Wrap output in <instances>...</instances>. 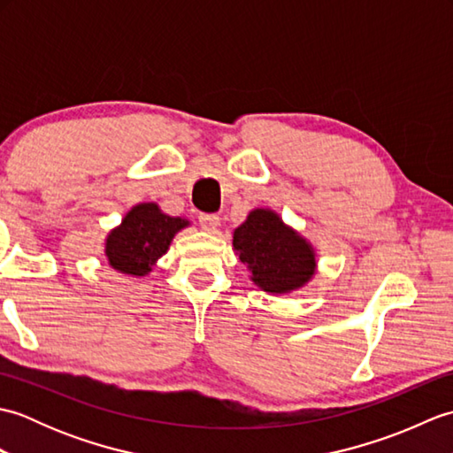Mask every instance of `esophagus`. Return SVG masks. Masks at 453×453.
Segmentation results:
<instances>
[{
    "label": "esophagus",
    "mask_w": 453,
    "mask_h": 453,
    "mask_svg": "<svg viewBox=\"0 0 453 453\" xmlns=\"http://www.w3.org/2000/svg\"><path fill=\"white\" fill-rule=\"evenodd\" d=\"M198 221L204 232H214V229L219 226V216L216 214H200Z\"/></svg>",
    "instance_id": "esophagus-1"
}]
</instances>
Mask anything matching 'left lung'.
Returning a JSON list of instances; mask_svg holds the SVG:
<instances>
[{
  "label": "left lung",
  "mask_w": 453,
  "mask_h": 453,
  "mask_svg": "<svg viewBox=\"0 0 453 453\" xmlns=\"http://www.w3.org/2000/svg\"><path fill=\"white\" fill-rule=\"evenodd\" d=\"M239 261L265 292L282 294L310 280L315 257L305 239L286 227L271 210H255L234 232Z\"/></svg>",
  "instance_id": "left-lung-1"
}]
</instances>
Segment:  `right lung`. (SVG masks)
Instances as JSON below:
<instances>
[{
	"label": "right lung",
	"mask_w": 453,
	"mask_h": 453,
	"mask_svg": "<svg viewBox=\"0 0 453 453\" xmlns=\"http://www.w3.org/2000/svg\"><path fill=\"white\" fill-rule=\"evenodd\" d=\"M188 226L187 219L171 218L157 204H138L107 237V257L112 268L132 276H143L165 255L173 237Z\"/></svg>",
	"instance_id": "right-lung-1"
}]
</instances>
